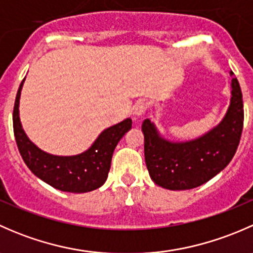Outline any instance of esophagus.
Here are the masks:
<instances>
[{"label":"esophagus","instance_id":"1","mask_svg":"<svg viewBox=\"0 0 253 253\" xmlns=\"http://www.w3.org/2000/svg\"><path fill=\"white\" fill-rule=\"evenodd\" d=\"M145 110H147V104H145L143 100H138L136 104H134L133 114L136 115V116H143Z\"/></svg>","mask_w":253,"mask_h":253}]
</instances>
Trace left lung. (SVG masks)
Here are the masks:
<instances>
[{
	"instance_id": "obj_1",
	"label": "left lung",
	"mask_w": 253,
	"mask_h": 253,
	"mask_svg": "<svg viewBox=\"0 0 253 253\" xmlns=\"http://www.w3.org/2000/svg\"><path fill=\"white\" fill-rule=\"evenodd\" d=\"M231 75H234L231 72ZM231 100L223 121L195 141L171 143L163 139L150 120H144V158L152 180L168 190H191L225 169L235 155L244 127L240 84L231 81Z\"/></svg>"
}]
</instances>
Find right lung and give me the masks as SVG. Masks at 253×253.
<instances>
[{
	"mask_svg": "<svg viewBox=\"0 0 253 253\" xmlns=\"http://www.w3.org/2000/svg\"><path fill=\"white\" fill-rule=\"evenodd\" d=\"M22 81L13 108V131L18 150L32 172L52 187L65 192L83 193L99 188L108 178L112 153L117 143L132 127V120L126 119L101 132L90 148L73 157H57L42 152L29 141L20 125L19 96Z\"/></svg>",
	"mask_w": 253,
	"mask_h": 253,
	"instance_id": "right-lung-1",
	"label": "right lung"
}]
</instances>
